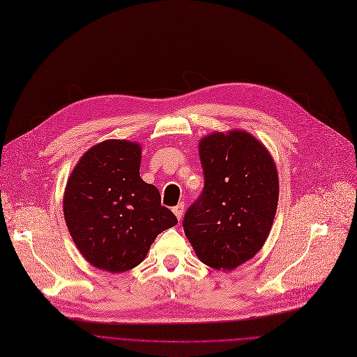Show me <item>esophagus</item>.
I'll list each match as a JSON object with an SVG mask.
<instances>
[{"instance_id": "esophagus-1", "label": "esophagus", "mask_w": 357, "mask_h": 357, "mask_svg": "<svg viewBox=\"0 0 357 357\" xmlns=\"http://www.w3.org/2000/svg\"><path fill=\"white\" fill-rule=\"evenodd\" d=\"M172 211H174L175 216L178 218V220H181V219H182V215H183V211H185V204H179V205H176Z\"/></svg>"}]
</instances>
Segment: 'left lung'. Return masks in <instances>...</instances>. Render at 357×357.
<instances>
[{
	"instance_id": "obj_1",
	"label": "left lung",
	"mask_w": 357,
	"mask_h": 357,
	"mask_svg": "<svg viewBox=\"0 0 357 357\" xmlns=\"http://www.w3.org/2000/svg\"><path fill=\"white\" fill-rule=\"evenodd\" d=\"M205 186L183 218L185 235L199 261L234 271L262 249L279 201V176L268 148L243 129L199 141Z\"/></svg>"
}]
</instances>
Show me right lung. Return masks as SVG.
<instances>
[{"label":"right lung","instance_id":"add662e5","mask_svg":"<svg viewBox=\"0 0 357 357\" xmlns=\"http://www.w3.org/2000/svg\"><path fill=\"white\" fill-rule=\"evenodd\" d=\"M141 158L139 142L102 141L79 158L63 190L70 235L86 261L101 271L134 269L156 236L178 223L160 205L156 186L139 176Z\"/></svg>","mask_w":357,"mask_h":357}]
</instances>
